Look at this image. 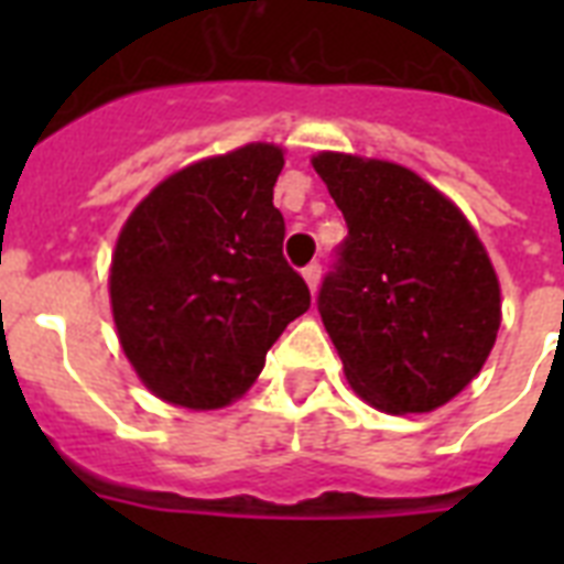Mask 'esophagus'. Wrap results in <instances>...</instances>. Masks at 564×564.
Here are the masks:
<instances>
[{
  "label": "esophagus",
  "instance_id": "34e87169",
  "mask_svg": "<svg viewBox=\"0 0 564 564\" xmlns=\"http://www.w3.org/2000/svg\"><path fill=\"white\" fill-rule=\"evenodd\" d=\"M304 281H307V286H310V292H316L318 290V281H322V265L318 263H310V265H304Z\"/></svg>",
  "mask_w": 564,
  "mask_h": 564
}]
</instances>
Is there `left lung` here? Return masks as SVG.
<instances>
[{
    "label": "left lung",
    "instance_id": "obj_1",
    "mask_svg": "<svg viewBox=\"0 0 564 564\" xmlns=\"http://www.w3.org/2000/svg\"><path fill=\"white\" fill-rule=\"evenodd\" d=\"M348 237L318 290L345 377L392 415L459 394L491 354L500 283L477 230L406 166L357 154L313 158Z\"/></svg>",
    "mask_w": 564,
    "mask_h": 564
}]
</instances>
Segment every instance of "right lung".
Instances as JSON below:
<instances>
[{
    "mask_svg": "<svg viewBox=\"0 0 564 564\" xmlns=\"http://www.w3.org/2000/svg\"><path fill=\"white\" fill-rule=\"evenodd\" d=\"M281 170L272 143L189 163L122 225L110 307L128 362L161 401L228 406L310 310L307 283L283 260L286 225L272 204Z\"/></svg>",
    "mask_w": 564,
    "mask_h": 564,
    "instance_id": "obj_1",
    "label": "right lung"
}]
</instances>
